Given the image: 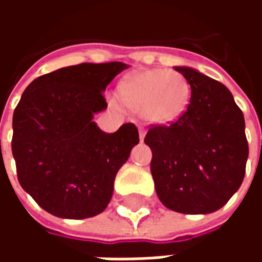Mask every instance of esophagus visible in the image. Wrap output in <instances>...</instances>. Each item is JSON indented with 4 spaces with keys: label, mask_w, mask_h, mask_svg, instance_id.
I'll return each mask as SVG.
<instances>
[{
    "label": "esophagus",
    "mask_w": 262,
    "mask_h": 262,
    "mask_svg": "<svg viewBox=\"0 0 262 262\" xmlns=\"http://www.w3.org/2000/svg\"><path fill=\"white\" fill-rule=\"evenodd\" d=\"M144 136H146V130H144L143 127H140V129H139V137H140V142L144 140Z\"/></svg>",
    "instance_id": "esophagus-1"
}]
</instances>
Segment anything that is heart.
Listing matches in <instances>:
<instances>
[{
    "instance_id": "heart-1",
    "label": "heart",
    "mask_w": 262,
    "mask_h": 262,
    "mask_svg": "<svg viewBox=\"0 0 262 262\" xmlns=\"http://www.w3.org/2000/svg\"><path fill=\"white\" fill-rule=\"evenodd\" d=\"M191 94L187 78L167 69L146 70L132 75L118 91L122 102L156 123H168L184 115Z\"/></svg>"
}]
</instances>
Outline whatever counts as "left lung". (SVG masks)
<instances>
[{"instance_id":"left-lung-1","label":"left lung","mask_w":262,"mask_h":262,"mask_svg":"<svg viewBox=\"0 0 262 262\" xmlns=\"http://www.w3.org/2000/svg\"><path fill=\"white\" fill-rule=\"evenodd\" d=\"M191 84L187 111L170 125H153L144 137L150 170L165 208L212 213L240 188L248 143L244 116L222 82L189 67H174Z\"/></svg>"}]
</instances>
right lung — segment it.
<instances>
[{
	"mask_svg": "<svg viewBox=\"0 0 262 262\" xmlns=\"http://www.w3.org/2000/svg\"><path fill=\"white\" fill-rule=\"evenodd\" d=\"M127 66L81 63L26 86L12 118V154L20 187L49 213L85 219L101 213L114 181L139 143L133 123L105 133L92 122L106 108L103 91Z\"/></svg>",
	"mask_w": 262,
	"mask_h": 262,
	"instance_id": "right-lung-1",
	"label": "right lung"
}]
</instances>
